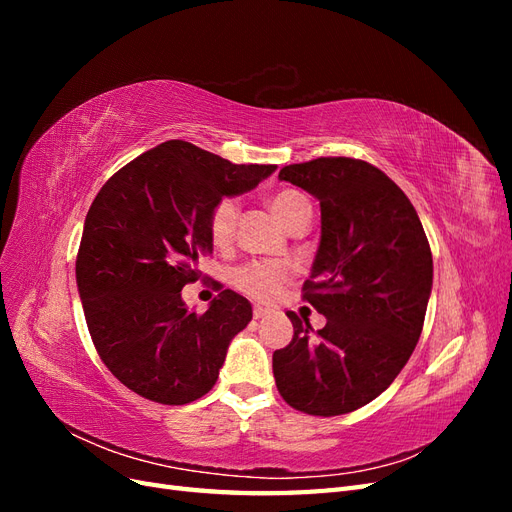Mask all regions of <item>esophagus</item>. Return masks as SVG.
Returning a JSON list of instances; mask_svg holds the SVG:
<instances>
[{
	"label": "esophagus",
	"instance_id": "esophagus-1",
	"mask_svg": "<svg viewBox=\"0 0 512 512\" xmlns=\"http://www.w3.org/2000/svg\"><path fill=\"white\" fill-rule=\"evenodd\" d=\"M269 314H271V312H269L267 307H260V305H256V307H254V318H256V320L265 318V316H269Z\"/></svg>",
	"mask_w": 512,
	"mask_h": 512
}]
</instances>
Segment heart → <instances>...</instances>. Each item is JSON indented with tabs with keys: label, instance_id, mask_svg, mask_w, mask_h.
<instances>
[{
	"label": "heart",
	"instance_id": "b5f03b06",
	"mask_svg": "<svg viewBox=\"0 0 512 512\" xmlns=\"http://www.w3.org/2000/svg\"><path fill=\"white\" fill-rule=\"evenodd\" d=\"M269 209L286 230L301 215L312 213L309 200L297 190H280L269 198ZM239 218V207L232 198H222L209 215V235L215 245H226ZM232 286L254 301H273L290 280V271L275 262H245L230 275Z\"/></svg>",
	"mask_w": 512,
	"mask_h": 512
}]
</instances>
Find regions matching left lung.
Listing matches in <instances>:
<instances>
[{
  "label": "left lung",
  "instance_id": "8db88e82",
  "mask_svg": "<svg viewBox=\"0 0 512 512\" xmlns=\"http://www.w3.org/2000/svg\"><path fill=\"white\" fill-rule=\"evenodd\" d=\"M280 179L320 203L303 299L327 324L314 333L286 314L294 335L273 352L277 391L305 414H348L389 389L414 352L433 282L429 241L408 196L363 160L290 164Z\"/></svg>",
  "mask_w": 512,
  "mask_h": 512
}]
</instances>
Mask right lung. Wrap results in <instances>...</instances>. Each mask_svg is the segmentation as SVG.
Wrapping results in <instances>:
<instances>
[{
  "label": "right lung",
  "instance_id": "add662e5",
  "mask_svg": "<svg viewBox=\"0 0 512 512\" xmlns=\"http://www.w3.org/2000/svg\"><path fill=\"white\" fill-rule=\"evenodd\" d=\"M275 168L232 164L192 143L166 141L117 170L94 198L76 286L100 359L136 395L183 406L213 389L252 305L222 290L196 314L181 290L200 277L198 256L213 250V207L254 190Z\"/></svg>",
  "mask_w": 512,
  "mask_h": 512
}]
</instances>
